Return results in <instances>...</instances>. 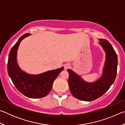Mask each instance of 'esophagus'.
<instances>
[{"instance_id": "esophagus-1", "label": "esophagus", "mask_w": 125, "mask_h": 125, "mask_svg": "<svg viewBox=\"0 0 125 125\" xmlns=\"http://www.w3.org/2000/svg\"><path fill=\"white\" fill-rule=\"evenodd\" d=\"M70 67V65L69 64H66L64 65V69H67L68 68H69Z\"/></svg>"}]
</instances>
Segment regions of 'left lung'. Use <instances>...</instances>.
<instances>
[{
    "label": "left lung",
    "instance_id": "8db88e82",
    "mask_svg": "<svg viewBox=\"0 0 125 125\" xmlns=\"http://www.w3.org/2000/svg\"><path fill=\"white\" fill-rule=\"evenodd\" d=\"M99 43L106 52V62L103 74L96 82L89 83L82 79L71 69L68 83L72 94L75 98L83 101H93L103 95L114 83L117 68V56L116 52L106 40L99 39Z\"/></svg>",
    "mask_w": 125,
    "mask_h": 125
}]
</instances>
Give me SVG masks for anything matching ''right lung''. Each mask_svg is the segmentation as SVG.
<instances>
[{
  "label": "right lung",
  "instance_id": "add662e5",
  "mask_svg": "<svg viewBox=\"0 0 125 125\" xmlns=\"http://www.w3.org/2000/svg\"><path fill=\"white\" fill-rule=\"evenodd\" d=\"M30 35H23L11 48L8 58V73L17 89L23 95L30 98H41L50 93L54 80L64 68L61 67L36 75L28 74L21 70L16 62L17 50L21 41Z\"/></svg>",
  "mask_w": 125,
  "mask_h": 125
}]
</instances>
